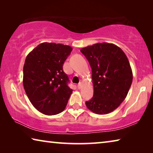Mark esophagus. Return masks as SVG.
<instances>
[{"label": "esophagus", "instance_id": "esophagus-1", "mask_svg": "<svg viewBox=\"0 0 153 153\" xmlns=\"http://www.w3.org/2000/svg\"><path fill=\"white\" fill-rule=\"evenodd\" d=\"M81 86H82V82H79V83L78 84V85H77V87H78L79 89H81Z\"/></svg>", "mask_w": 153, "mask_h": 153}]
</instances>
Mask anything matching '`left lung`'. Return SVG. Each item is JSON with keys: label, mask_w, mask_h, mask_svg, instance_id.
Returning a JSON list of instances; mask_svg holds the SVG:
<instances>
[{"label": "left lung", "mask_w": 153, "mask_h": 153, "mask_svg": "<svg viewBox=\"0 0 153 153\" xmlns=\"http://www.w3.org/2000/svg\"><path fill=\"white\" fill-rule=\"evenodd\" d=\"M81 52L92 70L93 97L86 101L90 111L97 114L113 111L125 100L133 79L126 55L120 47L97 43L82 48Z\"/></svg>", "instance_id": "obj_1"}]
</instances>
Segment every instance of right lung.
Returning <instances> with one entry per match:
<instances>
[{
	"instance_id": "1",
	"label": "right lung",
	"mask_w": 153,
	"mask_h": 153,
	"mask_svg": "<svg viewBox=\"0 0 153 153\" xmlns=\"http://www.w3.org/2000/svg\"><path fill=\"white\" fill-rule=\"evenodd\" d=\"M72 48L67 45L44 42L29 53L23 66V84L32 105L47 116L65 109L72 90L63 71Z\"/></svg>"
}]
</instances>
